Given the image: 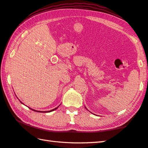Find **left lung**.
Returning <instances> with one entry per match:
<instances>
[{
	"instance_id": "1",
	"label": "left lung",
	"mask_w": 148,
	"mask_h": 148,
	"mask_svg": "<svg viewBox=\"0 0 148 148\" xmlns=\"http://www.w3.org/2000/svg\"><path fill=\"white\" fill-rule=\"evenodd\" d=\"M85 108H86V107H85Z\"/></svg>"
}]
</instances>
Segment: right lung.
<instances>
[{"label": "right lung", "mask_w": 148, "mask_h": 148, "mask_svg": "<svg viewBox=\"0 0 148 148\" xmlns=\"http://www.w3.org/2000/svg\"><path fill=\"white\" fill-rule=\"evenodd\" d=\"M58 107H56V108H54V109H53V110H49V111H45V112H40V111H38V110H33V109H32V108H30L31 110H34V111H36V112H52V111H53V110H55Z\"/></svg>", "instance_id": "1"}]
</instances>
